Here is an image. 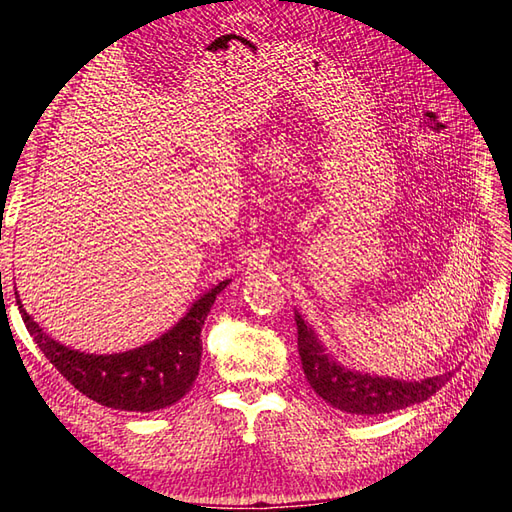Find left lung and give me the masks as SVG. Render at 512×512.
I'll use <instances>...</instances> for the list:
<instances>
[{
  "mask_svg": "<svg viewBox=\"0 0 512 512\" xmlns=\"http://www.w3.org/2000/svg\"><path fill=\"white\" fill-rule=\"evenodd\" d=\"M297 320V342L303 371L312 389L333 408L348 414H389L421 404L440 391L451 374L425 378L421 382H404L393 378H378L352 371L339 365L333 356L324 354L309 324L294 312Z\"/></svg>",
  "mask_w": 512,
  "mask_h": 512,
  "instance_id": "1",
  "label": "left lung"
}]
</instances>
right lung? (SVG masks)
<instances>
[{
  "instance_id": "1",
  "label": "right lung",
  "mask_w": 512,
  "mask_h": 512,
  "mask_svg": "<svg viewBox=\"0 0 512 512\" xmlns=\"http://www.w3.org/2000/svg\"><path fill=\"white\" fill-rule=\"evenodd\" d=\"M228 282L205 292L162 337L119 354H85L59 344L25 312L19 294L17 305L29 335L76 391L113 410L153 412L177 404L192 389L203 354L200 331Z\"/></svg>"
}]
</instances>
